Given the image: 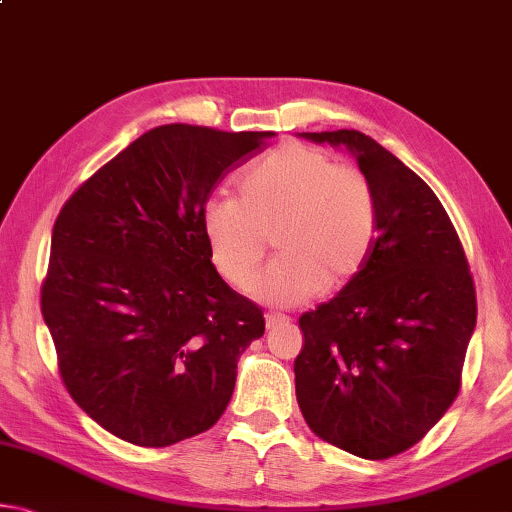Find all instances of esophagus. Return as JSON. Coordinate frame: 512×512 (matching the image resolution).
Instances as JSON below:
<instances>
[{
    "instance_id": "34e87169",
    "label": "esophagus",
    "mask_w": 512,
    "mask_h": 512,
    "mask_svg": "<svg viewBox=\"0 0 512 512\" xmlns=\"http://www.w3.org/2000/svg\"><path fill=\"white\" fill-rule=\"evenodd\" d=\"M281 322H290L288 316H283V313H265V325L267 327H277Z\"/></svg>"
}]
</instances>
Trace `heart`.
<instances>
[{
    "label": "heart",
    "instance_id": "obj_1",
    "mask_svg": "<svg viewBox=\"0 0 512 512\" xmlns=\"http://www.w3.org/2000/svg\"><path fill=\"white\" fill-rule=\"evenodd\" d=\"M201 231L219 277L240 290L272 238L279 256L258 274L251 295L290 309L359 277L375 247L377 201L361 171L286 141L240 178L238 201L203 203Z\"/></svg>",
    "mask_w": 512,
    "mask_h": 512
}]
</instances>
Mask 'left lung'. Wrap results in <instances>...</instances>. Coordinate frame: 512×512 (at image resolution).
<instances>
[{"label": "left lung", "mask_w": 512, "mask_h": 512, "mask_svg": "<svg viewBox=\"0 0 512 512\" xmlns=\"http://www.w3.org/2000/svg\"><path fill=\"white\" fill-rule=\"evenodd\" d=\"M355 155L377 201L359 277L300 318L295 393L320 439L366 460L414 446L460 391L476 329L465 249L435 192L357 130L302 132Z\"/></svg>", "instance_id": "8db88e82"}]
</instances>
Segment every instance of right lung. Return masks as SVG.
I'll return each instance as SVG.
<instances>
[{"label":"right lung","mask_w":512,"mask_h":512,"mask_svg":"<svg viewBox=\"0 0 512 512\" xmlns=\"http://www.w3.org/2000/svg\"><path fill=\"white\" fill-rule=\"evenodd\" d=\"M274 132L171 123L100 167L61 208L41 290L59 373L98 426L137 446L212 428L263 311L219 277L201 208Z\"/></svg>","instance_id":"right-lung-1"}]
</instances>
